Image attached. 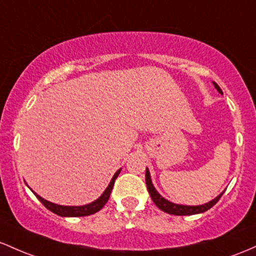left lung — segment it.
Masks as SVG:
<instances>
[{"label": "left lung", "mask_w": 256, "mask_h": 256, "mask_svg": "<svg viewBox=\"0 0 256 256\" xmlns=\"http://www.w3.org/2000/svg\"><path fill=\"white\" fill-rule=\"evenodd\" d=\"M213 84H214V87L218 90V92H219L220 94H222V90H220L219 86H218L215 82H213ZM145 180H146V186H148V194H150V196L152 198V200H154V204L158 206L160 210L166 212V213L172 214V215H194V214L204 213V212L208 210V209H210L212 206L216 204L218 200H220V197L222 196V194H224V192H221L219 196L215 197L213 200H210V202L206 203V204H202V206L175 204V203H172V202H169V200H166V198H163L158 194V192H157L156 188H154V186L152 185L150 172H148V168H146Z\"/></svg>", "instance_id": "left-lung-1"}]
</instances>
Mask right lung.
Instances as JSON below:
<instances>
[{"mask_svg": "<svg viewBox=\"0 0 256 256\" xmlns=\"http://www.w3.org/2000/svg\"><path fill=\"white\" fill-rule=\"evenodd\" d=\"M120 172V169H118V170L114 173V178L111 179V182H110V184H108V188H106L104 194L98 198V200H94V202H92V203H90V204H86V206H59V204H56V203L50 202V200H46L44 198L38 196V194H35L34 191L32 192L35 194V196L38 198L40 200H41L42 204L47 209H50L52 213L60 215V216H87V215H92V214L96 213V212H99L100 209H102V206L106 204V202H108V198H110L111 191H112L114 180H116L117 176H118Z\"/></svg>", "mask_w": 256, "mask_h": 256, "instance_id": "1", "label": "right lung"}]
</instances>
